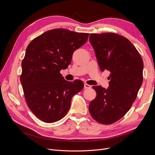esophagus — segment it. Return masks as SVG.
<instances>
[{
    "instance_id": "1",
    "label": "esophagus",
    "mask_w": 155,
    "mask_h": 155,
    "mask_svg": "<svg viewBox=\"0 0 155 155\" xmlns=\"http://www.w3.org/2000/svg\"><path fill=\"white\" fill-rule=\"evenodd\" d=\"M91 87H92L91 85H88V84H87V83L84 84V88H91Z\"/></svg>"
}]
</instances>
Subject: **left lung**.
Masks as SVG:
<instances>
[{"label": "left lung", "instance_id": "obj_1", "mask_svg": "<svg viewBox=\"0 0 155 155\" xmlns=\"http://www.w3.org/2000/svg\"><path fill=\"white\" fill-rule=\"evenodd\" d=\"M89 41L100 70L110 72L107 89L92 87L96 97L89 112L97 122L109 125L122 118L137 98L143 82V60L129 40L114 33L91 34Z\"/></svg>", "mask_w": 155, "mask_h": 155}]
</instances>
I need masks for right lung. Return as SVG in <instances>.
Listing matches in <instances>:
<instances>
[{
  "label": "right lung",
  "mask_w": 155,
  "mask_h": 155,
  "mask_svg": "<svg viewBox=\"0 0 155 155\" xmlns=\"http://www.w3.org/2000/svg\"><path fill=\"white\" fill-rule=\"evenodd\" d=\"M87 33L50 30L33 39L22 61L21 82L26 104L37 118L46 123L62 119L82 81H66L60 70L71 63L73 53L85 44Z\"/></svg>",
  "instance_id": "obj_1"
}]
</instances>
